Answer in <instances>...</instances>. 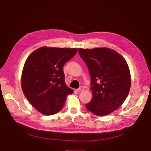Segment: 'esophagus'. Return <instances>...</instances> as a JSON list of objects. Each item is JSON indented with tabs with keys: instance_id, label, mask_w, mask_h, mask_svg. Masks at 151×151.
I'll return each mask as SVG.
<instances>
[{
	"instance_id": "1",
	"label": "esophagus",
	"mask_w": 151,
	"mask_h": 151,
	"mask_svg": "<svg viewBox=\"0 0 151 151\" xmlns=\"http://www.w3.org/2000/svg\"><path fill=\"white\" fill-rule=\"evenodd\" d=\"M84 87H83V86H81V87H80V88H79V89H76V91H77V92L79 93V92H81V91H84Z\"/></svg>"
}]
</instances>
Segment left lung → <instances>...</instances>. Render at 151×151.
<instances>
[{
    "mask_svg": "<svg viewBox=\"0 0 151 151\" xmlns=\"http://www.w3.org/2000/svg\"><path fill=\"white\" fill-rule=\"evenodd\" d=\"M78 52L88 67L91 79L93 98L86 107L94 115H109L129 95L131 86L129 65L120 53L111 48H79Z\"/></svg>",
    "mask_w": 151,
    "mask_h": 151,
    "instance_id": "left-lung-1",
    "label": "left lung"
}]
</instances>
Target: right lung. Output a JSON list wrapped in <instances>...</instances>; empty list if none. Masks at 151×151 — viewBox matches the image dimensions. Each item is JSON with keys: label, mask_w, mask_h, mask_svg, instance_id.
<instances>
[{"label": "right lung", "mask_w": 151, "mask_h": 151, "mask_svg": "<svg viewBox=\"0 0 151 151\" xmlns=\"http://www.w3.org/2000/svg\"><path fill=\"white\" fill-rule=\"evenodd\" d=\"M77 48L43 47L26 59L21 75V88L27 99L45 115H54L64 106L73 90L66 85L63 67Z\"/></svg>", "instance_id": "obj_1"}]
</instances>
